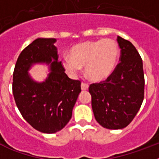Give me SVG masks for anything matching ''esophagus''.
Returning a JSON list of instances; mask_svg holds the SVG:
<instances>
[{"instance_id": "1", "label": "esophagus", "mask_w": 159, "mask_h": 159, "mask_svg": "<svg viewBox=\"0 0 159 159\" xmlns=\"http://www.w3.org/2000/svg\"><path fill=\"white\" fill-rule=\"evenodd\" d=\"M81 89H82V91H87L88 89V85L87 84L82 83L81 84Z\"/></svg>"}]
</instances>
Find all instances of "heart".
I'll return each instance as SVG.
<instances>
[{"label":"heart","mask_w":159,"mask_h":159,"mask_svg":"<svg viewBox=\"0 0 159 159\" xmlns=\"http://www.w3.org/2000/svg\"><path fill=\"white\" fill-rule=\"evenodd\" d=\"M64 57L62 64L67 72L75 76L84 67L90 80L102 81L110 76L116 68L119 57L118 44L111 39L85 41L75 44Z\"/></svg>","instance_id":"1"}]
</instances>
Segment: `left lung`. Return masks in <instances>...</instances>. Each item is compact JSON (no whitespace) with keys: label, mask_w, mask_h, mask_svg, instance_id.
Masks as SVG:
<instances>
[{"label":"left lung","mask_w":159,"mask_h":159,"mask_svg":"<svg viewBox=\"0 0 159 159\" xmlns=\"http://www.w3.org/2000/svg\"><path fill=\"white\" fill-rule=\"evenodd\" d=\"M120 63L105 81L89 87L96 121L107 129L128 126L144 98V73L140 55L130 41L118 36Z\"/></svg>","instance_id":"left-lung-1"}]
</instances>
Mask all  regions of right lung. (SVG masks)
I'll use <instances>...</instances> for the list:
<instances>
[{"label": "right lung", "instance_id": "add662e5", "mask_svg": "<svg viewBox=\"0 0 159 159\" xmlns=\"http://www.w3.org/2000/svg\"><path fill=\"white\" fill-rule=\"evenodd\" d=\"M57 39L38 38L20 54L13 71L12 93L24 119L45 134L60 131L69 122L81 92L80 82L68 78L58 60ZM49 66L44 81H34L28 73L35 64Z\"/></svg>", "mask_w": 159, "mask_h": 159}]
</instances>
